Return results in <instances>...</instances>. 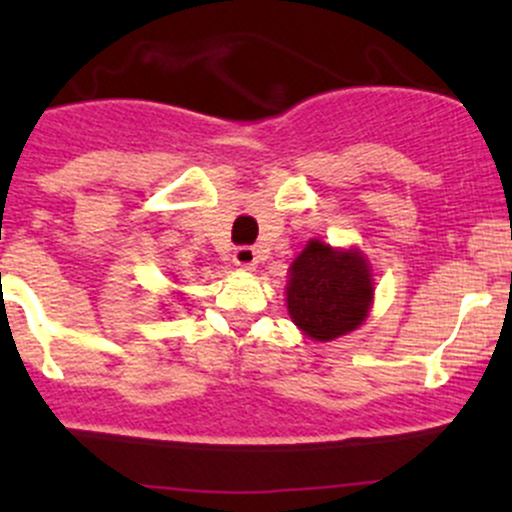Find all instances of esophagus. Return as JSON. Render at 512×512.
Instances as JSON below:
<instances>
[{"label": "esophagus", "instance_id": "obj_1", "mask_svg": "<svg viewBox=\"0 0 512 512\" xmlns=\"http://www.w3.org/2000/svg\"><path fill=\"white\" fill-rule=\"evenodd\" d=\"M233 264L240 269H255L257 264L255 248H250V245H240V248H236V252H233Z\"/></svg>", "mask_w": 512, "mask_h": 512}]
</instances>
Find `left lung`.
<instances>
[{
  "mask_svg": "<svg viewBox=\"0 0 512 512\" xmlns=\"http://www.w3.org/2000/svg\"><path fill=\"white\" fill-rule=\"evenodd\" d=\"M373 286L368 264L356 250H332L310 240L291 264L286 286L289 315L317 342L356 330L366 320Z\"/></svg>",
  "mask_w": 512,
  "mask_h": 512,
  "instance_id": "8db88e82",
  "label": "left lung"
}]
</instances>
